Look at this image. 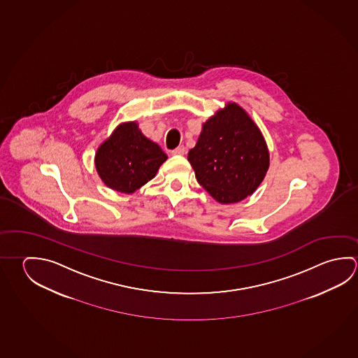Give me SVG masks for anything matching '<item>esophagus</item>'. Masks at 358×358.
I'll return each instance as SVG.
<instances>
[{
    "instance_id": "esophagus-1",
    "label": "esophagus",
    "mask_w": 358,
    "mask_h": 358,
    "mask_svg": "<svg viewBox=\"0 0 358 358\" xmlns=\"http://www.w3.org/2000/svg\"><path fill=\"white\" fill-rule=\"evenodd\" d=\"M185 152H186V148L183 145H180V147H177L176 150L172 151V155L173 156H182V155H185Z\"/></svg>"
}]
</instances>
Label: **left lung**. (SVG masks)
I'll return each instance as SVG.
<instances>
[{"instance_id":"1","label":"left lung","mask_w":358,"mask_h":358,"mask_svg":"<svg viewBox=\"0 0 358 358\" xmlns=\"http://www.w3.org/2000/svg\"><path fill=\"white\" fill-rule=\"evenodd\" d=\"M187 159L197 182L224 205L240 202L254 194L270 164L263 133L234 101L202 124Z\"/></svg>"}]
</instances>
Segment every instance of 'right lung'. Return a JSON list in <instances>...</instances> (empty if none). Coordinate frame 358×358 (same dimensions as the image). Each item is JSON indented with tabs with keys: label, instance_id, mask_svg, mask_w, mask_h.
Returning <instances> with one entry per match:
<instances>
[{
	"label": "right lung",
	"instance_id": "1",
	"mask_svg": "<svg viewBox=\"0 0 358 358\" xmlns=\"http://www.w3.org/2000/svg\"><path fill=\"white\" fill-rule=\"evenodd\" d=\"M167 155L147 138L138 123L123 122L95 152L94 164L106 186L131 194L156 176Z\"/></svg>",
	"mask_w": 358,
	"mask_h": 358
}]
</instances>
